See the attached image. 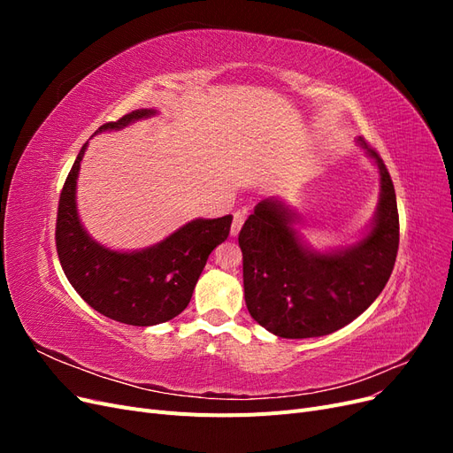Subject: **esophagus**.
<instances>
[{
	"label": "esophagus",
	"instance_id": "obj_1",
	"mask_svg": "<svg viewBox=\"0 0 453 453\" xmlns=\"http://www.w3.org/2000/svg\"><path fill=\"white\" fill-rule=\"evenodd\" d=\"M243 221H245V213L243 211H236L234 213V221H232V226H230V236L232 238H236L240 234Z\"/></svg>",
	"mask_w": 453,
	"mask_h": 453
}]
</instances>
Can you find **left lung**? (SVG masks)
<instances>
[{
	"label": "left lung",
	"mask_w": 453,
	"mask_h": 453,
	"mask_svg": "<svg viewBox=\"0 0 453 453\" xmlns=\"http://www.w3.org/2000/svg\"><path fill=\"white\" fill-rule=\"evenodd\" d=\"M357 143L380 173V198L363 236L344 248L315 250L283 198H266L240 230L243 295L251 318L281 338H315L346 326L386 287L399 250V213L386 164Z\"/></svg>",
	"instance_id": "left-lung-1"
}]
</instances>
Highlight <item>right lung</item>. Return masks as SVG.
Here are the masks:
<instances>
[{
	"mask_svg": "<svg viewBox=\"0 0 453 453\" xmlns=\"http://www.w3.org/2000/svg\"><path fill=\"white\" fill-rule=\"evenodd\" d=\"M157 113V109H135L94 135L122 130ZM87 147L88 142L79 150L58 203L57 251L65 278L88 306L109 319L134 326L166 323L188 306L208 257L228 238L232 215L193 219L143 250L107 248L88 234L77 211V177Z\"/></svg>",
	"mask_w": 453,
	"mask_h": 453,
	"instance_id": "obj_1",
	"label": "right lung"
}]
</instances>
